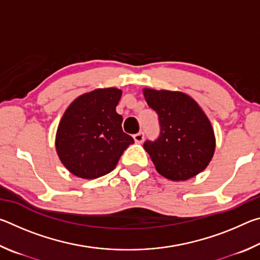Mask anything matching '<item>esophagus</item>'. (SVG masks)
Returning a JSON list of instances; mask_svg holds the SVG:
<instances>
[{
  "label": "esophagus",
  "instance_id": "1",
  "mask_svg": "<svg viewBox=\"0 0 260 260\" xmlns=\"http://www.w3.org/2000/svg\"><path fill=\"white\" fill-rule=\"evenodd\" d=\"M133 139L136 143H142L144 140V134L142 133V132H140V133L133 135Z\"/></svg>",
  "mask_w": 260,
  "mask_h": 260
}]
</instances>
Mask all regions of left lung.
<instances>
[{"mask_svg": "<svg viewBox=\"0 0 260 260\" xmlns=\"http://www.w3.org/2000/svg\"><path fill=\"white\" fill-rule=\"evenodd\" d=\"M143 95L159 118V138L143 144L157 172L184 181L204 171L214 155L215 136L199 103L182 91L144 88Z\"/></svg>", "mask_w": 260, "mask_h": 260, "instance_id": "obj_1", "label": "left lung"}]
</instances>
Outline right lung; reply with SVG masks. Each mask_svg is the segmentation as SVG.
Masks as SVG:
<instances>
[{
  "label": "right lung",
  "instance_id": "right-lung-1",
  "mask_svg": "<svg viewBox=\"0 0 260 260\" xmlns=\"http://www.w3.org/2000/svg\"><path fill=\"white\" fill-rule=\"evenodd\" d=\"M121 94L118 88H98L69 105L57 127L55 147L70 173L87 180L103 177L134 143L122 132V117L116 111Z\"/></svg>",
  "mask_w": 260,
  "mask_h": 260
}]
</instances>
